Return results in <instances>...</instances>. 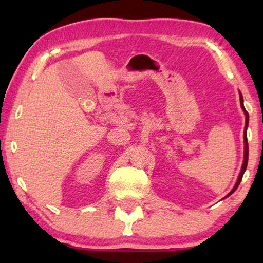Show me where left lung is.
Listing matches in <instances>:
<instances>
[{
    "mask_svg": "<svg viewBox=\"0 0 263 263\" xmlns=\"http://www.w3.org/2000/svg\"><path fill=\"white\" fill-rule=\"evenodd\" d=\"M239 97H240V105H242V109L244 110V114H246V130H244V145H246V147H244V161H243V165H242V170H240V174H239V176H238V179H237V183H236V185H235V188H233L231 192H230L228 195H226V197L228 196H230L231 195V194L235 192V190L238 188V185H239V183H240V181H242V178H243V175H244V171H246V168H247V165H248V156H249V147H248V139H247V127H248V122H249V115H248V112H247V110L244 109V106H243V97H242V95H239Z\"/></svg>",
    "mask_w": 263,
    "mask_h": 263,
    "instance_id": "1",
    "label": "left lung"
}]
</instances>
